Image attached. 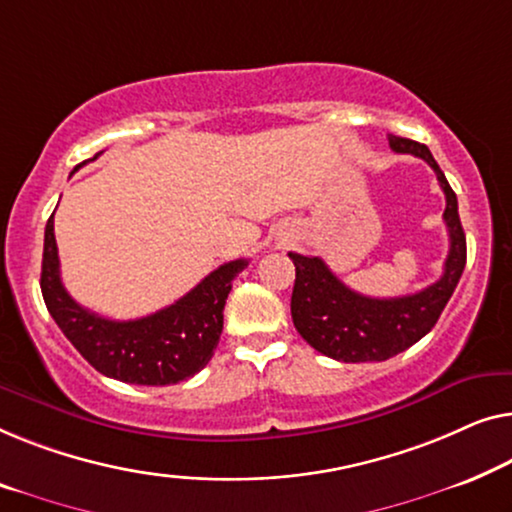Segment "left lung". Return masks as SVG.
<instances>
[{"label":"left lung","instance_id":"8db88e82","mask_svg":"<svg viewBox=\"0 0 512 512\" xmlns=\"http://www.w3.org/2000/svg\"><path fill=\"white\" fill-rule=\"evenodd\" d=\"M390 147L413 154L434 168L446 194V221L450 251L443 274L432 286L402 298H369L342 284L323 258L288 254L295 265L291 316L295 330L318 353L339 362H381L420 342L439 321L466 265V238L457 212V196L436 164L427 145L390 136Z\"/></svg>","mask_w":512,"mask_h":512}]
</instances>
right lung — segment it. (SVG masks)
Returning <instances> with one entry per match:
<instances>
[{
    "label": "right lung",
    "instance_id": "obj_1",
    "mask_svg": "<svg viewBox=\"0 0 512 512\" xmlns=\"http://www.w3.org/2000/svg\"><path fill=\"white\" fill-rule=\"evenodd\" d=\"M53 214L43 238L41 293L50 316L78 353L108 379L136 385H173L201 372L219 344L226 298L233 279L249 265L247 258L219 265L175 305L136 321H110L80 307L66 293L59 277Z\"/></svg>",
    "mask_w": 512,
    "mask_h": 512
}]
</instances>
